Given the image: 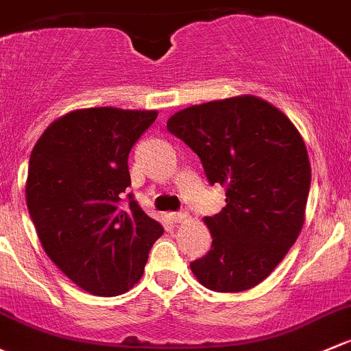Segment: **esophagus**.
<instances>
[{
	"instance_id": "esophagus-1",
	"label": "esophagus",
	"mask_w": 351,
	"mask_h": 351,
	"mask_svg": "<svg viewBox=\"0 0 351 351\" xmlns=\"http://www.w3.org/2000/svg\"><path fill=\"white\" fill-rule=\"evenodd\" d=\"M169 217H171V220L175 223H182V222H185V220L188 219V213L186 212H173Z\"/></svg>"
}]
</instances>
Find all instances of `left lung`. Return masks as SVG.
<instances>
[{"instance_id": "obj_1", "label": "left lung", "mask_w": 351, "mask_h": 351, "mask_svg": "<svg viewBox=\"0 0 351 351\" xmlns=\"http://www.w3.org/2000/svg\"><path fill=\"white\" fill-rule=\"evenodd\" d=\"M197 153L210 185L225 186V206L204 222L212 249L190 264L217 293L263 282L293 247L304 223L311 166L294 124L254 95L191 106L166 123Z\"/></svg>"}]
</instances>
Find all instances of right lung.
Here are the masks:
<instances>
[{
    "label": "right lung",
    "instance_id": "right-lung-1",
    "mask_svg": "<svg viewBox=\"0 0 351 351\" xmlns=\"http://www.w3.org/2000/svg\"><path fill=\"white\" fill-rule=\"evenodd\" d=\"M156 110L79 109L53 121L29 156L27 205L47 256L77 286L117 296L141 279L163 227L128 193V158Z\"/></svg>",
    "mask_w": 351,
    "mask_h": 351
}]
</instances>
